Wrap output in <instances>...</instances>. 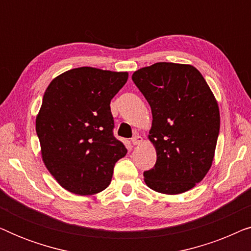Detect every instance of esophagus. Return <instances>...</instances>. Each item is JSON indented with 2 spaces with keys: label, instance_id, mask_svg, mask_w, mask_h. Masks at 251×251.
<instances>
[{
  "label": "esophagus",
  "instance_id": "1",
  "mask_svg": "<svg viewBox=\"0 0 251 251\" xmlns=\"http://www.w3.org/2000/svg\"><path fill=\"white\" fill-rule=\"evenodd\" d=\"M131 143H132V145H139V144L143 143V137H140L138 135L135 136V137H132Z\"/></svg>",
  "mask_w": 251,
  "mask_h": 251
}]
</instances>
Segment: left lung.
<instances>
[{
	"label": "left lung",
	"instance_id": "obj_1",
	"mask_svg": "<svg viewBox=\"0 0 251 251\" xmlns=\"http://www.w3.org/2000/svg\"><path fill=\"white\" fill-rule=\"evenodd\" d=\"M132 81L153 116L149 139L156 162L144 180L159 193H184L211 168L221 125L218 102L192 65L156 63L136 71Z\"/></svg>",
	"mask_w": 251,
	"mask_h": 251
}]
</instances>
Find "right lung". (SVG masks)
I'll list each match as a JSON object with an SVG mask.
<instances>
[{"label":"right lung","mask_w":251,"mask_h":251,"mask_svg":"<svg viewBox=\"0 0 251 251\" xmlns=\"http://www.w3.org/2000/svg\"><path fill=\"white\" fill-rule=\"evenodd\" d=\"M128 72L73 68L54 77L36 115L44 166L61 187L92 195L111 184L115 163L126 154L113 136L112 98Z\"/></svg>","instance_id":"obj_1"}]
</instances>
